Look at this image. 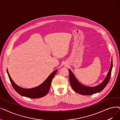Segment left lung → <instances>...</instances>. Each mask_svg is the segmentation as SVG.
Wrapping results in <instances>:
<instances>
[{
  "label": "left lung",
  "instance_id": "left-lung-1",
  "mask_svg": "<svg viewBox=\"0 0 120 120\" xmlns=\"http://www.w3.org/2000/svg\"><path fill=\"white\" fill-rule=\"evenodd\" d=\"M112 67L113 63L112 59L110 69H109L107 76H106L105 80L100 84L92 87H87L82 85L76 79V77H75L74 75L73 74L72 71L70 69H69L70 75V82L71 85L74 91L82 95H91L100 92L105 87V86L109 82V80H110Z\"/></svg>",
  "mask_w": 120,
  "mask_h": 120
}]
</instances>
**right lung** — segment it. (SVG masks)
Wrapping results in <instances>:
<instances>
[{
    "label": "right lung",
    "mask_w": 120,
    "mask_h": 120,
    "mask_svg": "<svg viewBox=\"0 0 120 120\" xmlns=\"http://www.w3.org/2000/svg\"><path fill=\"white\" fill-rule=\"evenodd\" d=\"M7 71L9 79L11 82L13 87L18 94L22 96L28 98H42L47 94L50 89L52 80L53 79L57 70L54 71L41 85L35 88H30V89H24L23 88L18 86L12 79L8 72V69Z\"/></svg>",
    "instance_id": "1"
}]
</instances>
